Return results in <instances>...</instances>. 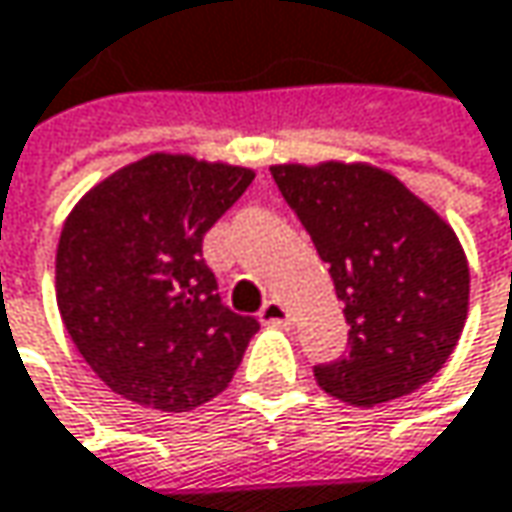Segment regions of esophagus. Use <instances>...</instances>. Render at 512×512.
Here are the masks:
<instances>
[{"mask_svg": "<svg viewBox=\"0 0 512 512\" xmlns=\"http://www.w3.org/2000/svg\"><path fill=\"white\" fill-rule=\"evenodd\" d=\"M260 321H263V324H272V327H289V324H292V316H289V310H286L281 301L272 298V301L263 304Z\"/></svg>", "mask_w": 512, "mask_h": 512, "instance_id": "1", "label": "esophagus"}]
</instances>
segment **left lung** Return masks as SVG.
Listing matches in <instances>:
<instances>
[{
  "label": "left lung",
  "instance_id": "1",
  "mask_svg": "<svg viewBox=\"0 0 512 512\" xmlns=\"http://www.w3.org/2000/svg\"><path fill=\"white\" fill-rule=\"evenodd\" d=\"M272 176L330 263L350 350L316 382L350 406L400 400L446 365L469 310L464 246L429 202L371 162L272 165Z\"/></svg>",
  "mask_w": 512,
  "mask_h": 512
}]
</instances>
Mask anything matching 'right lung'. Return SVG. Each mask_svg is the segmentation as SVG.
Returning <instances> with one entry per match:
<instances>
[{"instance_id": "right-lung-1", "label": "right lung", "mask_w": 512, "mask_h": 512, "mask_svg": "<svg viewBox=\"0 0 512 512\" xmlns=\"http://www.w3.org/2000/svg\"><path fill=\"white\" fill-rule=\"evenodd\" d=\"M252 179V167L150 153L69 211L57 307L106 388L159 411H191L226 391L260 324L220 301L202 237Z\"/></svg>"}]
</instances>
